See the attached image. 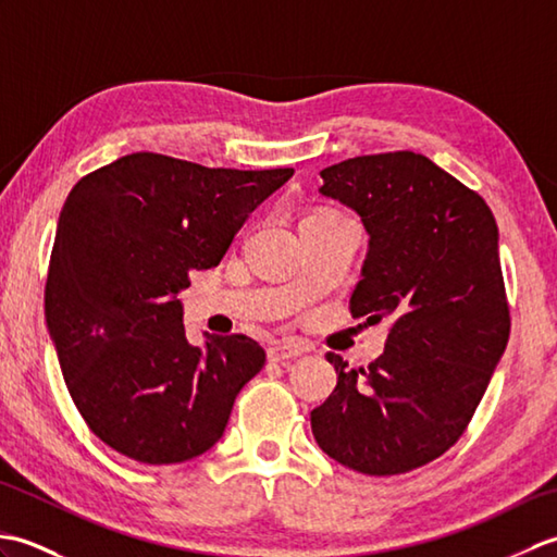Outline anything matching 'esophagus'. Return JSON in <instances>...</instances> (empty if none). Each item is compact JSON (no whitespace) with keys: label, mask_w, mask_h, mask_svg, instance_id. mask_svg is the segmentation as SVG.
I'll use <instances>...</instances> for the list:
<instances>
[{"label":"esophagus","mask_w":557,"mask_h":557,"mask_svg":"<svg viewBox=\"0 0 557 557\" xmlns=\"http://www.w3.org/2000/svg\"><path fill=\"white\" fill-rule=\"evenodd\" d=\"M304 354V347L294 345V342H277V345L268 347V359L282 363V361H292Z\"/></svg>","instance_id":"1"}]
</instances>
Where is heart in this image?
Listing matches in <instances>:
<instances>
[{
    "label": "heart",
    "instance_id": "b5f03b06",
    "mask_svg": "<svg viewBox=\"0 0 557 557\" xmlns=\"http://www.w3.org/2000/svg\"><path fill=\"white\" fill-rule=\"evenodd\" d=\"M313 212H327V210H313ZM313 212H309V215H313Z\"/></svg>",
    "mask_w": 557,
    "mask_h": 557
}]
</instances>
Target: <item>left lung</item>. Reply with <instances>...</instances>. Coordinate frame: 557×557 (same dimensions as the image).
Instances as JSON below:
<instances>
[{"instance_id": "obj_1", "label": "left lung", "mask_w": 557, "mask_h": 557, "mask_svg": "<svg viewBox=\"0 0 557 557\" xmlns=\"http://www.w3.org/2000/svg\"><path fill=\"white\" fill-rule=\"evenodd\" d=\"M369 232L354 318L389 321L369 371L330 351L337 385L311 411L325 455L369 476L429 465L465 433L510 337L491 208L411 150L361 156L321 172Z\"/></svg>"}]
</instances>
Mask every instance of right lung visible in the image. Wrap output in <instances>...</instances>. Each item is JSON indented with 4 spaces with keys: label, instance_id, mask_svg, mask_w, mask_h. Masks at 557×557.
Returning a JSON list of instances; mask_svg holds the SVG:
<instances>
[{
    "label": "right lung",
    "instance_id": "1",
    "mask_svg": "<svg viewBox=\"0 0 557 557\" xmlns=\"http://www.w3.org/2000/svg\"><path fill=\"white\" fill-rule=\"evenodd\" d=\"M294 170H210L132 152L90 172L59 212L45 318L90 431L144 465L215 445L265 351L246 335L188 345V272L220 265L246 218Z\"/></svg>",
    "mask_w": 557,
    "mask_h": 557
}]
</instances>
